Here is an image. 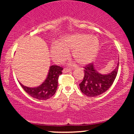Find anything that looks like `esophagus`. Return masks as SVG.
<instances>
[{"instance_id": "34e87169", "label": "esophagus", "mask_w": 134, "mask_h": 134, "mask_svg": "<svg viewBox=\"0 0 134 134\" xmlns=\"http://www.w3.org/2000/svg\"><path fill=\"white\" fill-rule=\"evenodd\" d=\"M71 70H72L70 69H65V68H64V69H63L62 72H64V73H67V72H70V71H71Z\"/></svg>"}]
</instances>
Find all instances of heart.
<instances>
[{
	"mask_svg": "<svg viewBox=\"0 0 134 134\" xmlns=\"http://www.w3.org/2000/svg\"><path fill=\"white\" fill-rule=\"evenodd\" d=\"M99 40L95 36H88L84 33H76L62 38L50 48L52 59L61 63L69 57V52L79 64L86 65L91 62L99 48Z\"/></svg>",
	"mask_w": 134,
	"mask_h": 134,
	"instance_id": "heart-1",
	"label": "heart"
}]
</instances>
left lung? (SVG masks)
<instances>
[{
	"label": "left lung",
	"mask_w": 134,
	"mask_h": 134,
	"mask_svg": "<svg viewBox=\"0 0 134 134\" xmlns=\"http://www.w3.org/2000/svg\"><path fill=\"white\" fill-rule=\"evenodd\" d=\"M118 69V62L116 67L110 73L103 74L95 68L93 64L84 67V77L79 84L83 94L89 97L99 96L111 87L114 82Z\"/></svg>",
	"instance_id": "left-lung-1"
}]
</instances>
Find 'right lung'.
Returning a JSON list of instances; mask_svg holds the SVG:
<instances>
[{"label": "right lung", "mask_w": 134, "mask_h": 134, "mask_svg": "<svg viewBox=\"0 0 134 134\" xmlns=\"http://www.w3.org/2000/svg\"><path fill=\"white\" fill-rule=\"evenodd\" d=\"M62 67L58 65H51L49 69L47 77L40 86L30 87L19 82L23 89L30 96L40 100H46L54 95L58 87V77L62 74Z\"/></svg>", "instance_id": "add662e5"}]
</instances>
